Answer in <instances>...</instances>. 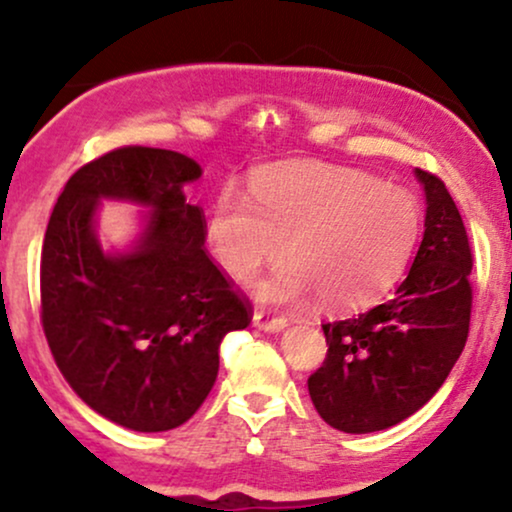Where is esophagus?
Returning <instances> with one entry per match:
<instances>
[{
	"label": "esophagus",
	"instance_id": "34e87169",
	"mask_svg": "<svg viewBox=\"0 0 512 512\" xmlns=\"http://www.w3.org/2000/svg\"><path fill=\"white\" fill-rule=\"evenodd\" d=\"M252 322H255V327H260V330H267V332H281L286 325H289V320H286L284 315H274L269 313V310H257L255 317H252Z\"/></svg>",
	"mask_w": 512,
	"mask_h": 512
}]
</instances>
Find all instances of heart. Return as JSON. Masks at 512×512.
<instances>
[{
	"label": "heart",
	"instance_id": "heart-1",
	"mask_svg": "<svg viewBox=\"0 0 512 512\" xmlns=\"http://www.w3.org/2000/svg\"><path fill=\"white\" fill-rule=\"evenodd\" d=\"M424 231V209L409 190L375 175L322 163H286L252 180V197L223 187L209 209L207 240L223 272L262 281L264 301L317 293L322 308L351 313L383 298L407 272Z\"/></svg>",
	"mask_w": 512,
	"mask_h": 512
}]
</instances>
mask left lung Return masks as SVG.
<instances>
[{"instance_id":"1","label":"left lung","mask_w":512,"mask_h":512,"mask_svg":"<svg viewBox=\"0 0 512 512\" xmlns=\"http://www.w3.org/2000/svg\"><path fill=\"white\" fill-rule=\"evenodd\" d=\"M426 231L407 279L368 313L322 325L325 361L308 378L317 414L344 433L383 431L419 411L460 358L472 315V248L438 175L416 168Z\"/></svg>"}]
</instances>
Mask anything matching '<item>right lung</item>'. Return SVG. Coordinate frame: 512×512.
Instances as JSON below:
<instances>
[{
    "label": "right lung",
    "mask_w": 512,
    "mask_h": 512,
    "mask_svg": "<svg viewBox=\"0 0 512 512\" xmlns=\"http://www.w3.org/2000/svg\"><path fill=\"white\" fill-rule=\"evenodd\" d=\"M202 168L151 146H120L81 166L52 209L40 255V322L57 366L93 411L156 433L185 424L219 373V346L252 320L250 298L204 248V211L182 185ZM101 196L155 207L127 256L92 233Z\"/></svg>",
    "instance_id": "right-lung-1"
}]
</instances>
